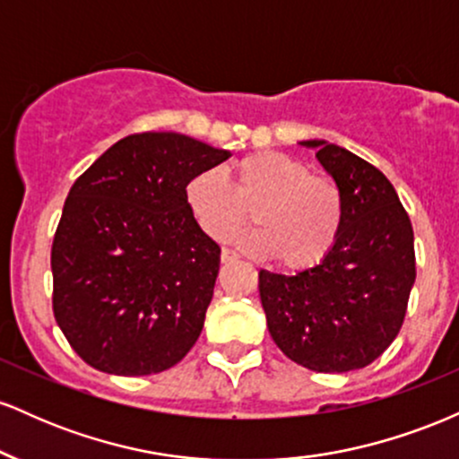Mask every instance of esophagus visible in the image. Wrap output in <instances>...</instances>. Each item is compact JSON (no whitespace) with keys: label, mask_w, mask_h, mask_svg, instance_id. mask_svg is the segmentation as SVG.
Segmentation results:
<instances>
[{"label":"esophagus","mask_w":459,"mask_h":459,"mask_svg":"<svg viewBox=\"0 0 459 459\" xmlns=\"http://www.w3.org/2000/svg\"><path fill=\"white\" fill-rule=\"evenodd\" d=\"M239 259V255H237L235 250H229V247H224L222 250V263H235Z\"/></svg>","instance_id":"esophagus-1"}]
</instances>
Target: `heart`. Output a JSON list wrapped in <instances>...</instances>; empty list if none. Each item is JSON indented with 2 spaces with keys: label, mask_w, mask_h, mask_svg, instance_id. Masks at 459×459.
<instances>
[{
  "label": "heart",
  "mask_w": 459,
  "mask_h": 459,
  "mask_svg": "<svg viewBox=\"0 0 459 459\" xmlns=\"http://www.w3.org/2000/svg\"><path fill=\"white\" fill-rule=\"evenodd\" d=\"M186 198L200 229L215 241L230 239L255 218L259 230L241 237V247L272 256L291 272L319 265L343 224L339 186L330 177L313 175L307 161L278 151L252 152L237 161L233 187L220 172H198L189 178Z\"/></svg>",
  "instance_id": "b5f03b06"
}]
</instances>
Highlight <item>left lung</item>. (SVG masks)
Instances as JSON below:
<instances>
[{"mask_svg":"<svg viewBox=\"0 0 459 459\" xmlns=\"http://www.w3.org/2000/svg\"><path fill=\"white\" fill-rule=\"evenodd\" d=\"M343 198L332 252L296 276L259 272L273 343L298 365L347 373L371 365L402 330L416 278L414 233L376 166L325 140H307Z\"/></svg>","mask_w":459,"mask_h":459,"instance_id":"obj_1","label":"left lung"}]
</instances>
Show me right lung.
<instances>
[{
  "mask_svg": "<svg viewBox=\"0 0 459 459\" xmlns=\"http://www.w3.org/2000/svg\"><path fill=\"white\" fill-rule=\"evenodd\" d=\"M229 151L175 131L118 140L73 183L54 247V315L88 365L151 376L203 332L220 246L186 198L189 178Z\"/></svg>",
  "mask_w": 459,
  "mask_h": 459,
  "instance_id": "add662e5",
  "label": "right lung"
}]
</instances>
